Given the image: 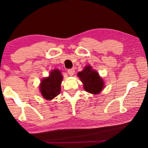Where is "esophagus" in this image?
Returning a JSON list of instances; mask_svg holds the SVG:
<instances>
[{
  "label": "esophagus",
  "mask_w": 148,
  "mask_h": 148,
  "mask_svg": "<svg viewBox=\"0 0 148 148\" xmlns=\"http://www.w3.org/2000/svg\"><path fill=\"white\" fill-rule=\"evenodd\" d=\"M74 68H71V69H69L67 70V72L70 75V76H72L74 74Z\"/></svg>",
  "instance_id": "esophagus-1"
}]
</instances>
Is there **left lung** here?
Wrapping results in <instances>:
<instances>
[{"label": "left lung", "instance_id": "obj_1", "mask_svg": "<svg viewBox=\"0 0 148 148\" xmlns=\"http://www.w3.org/2000/svg\"><path fill=\"white\" fill-rule=\"evenodd\" d=\"M84 84V88L87 92L93 94L99 93L103 87V82L99 76L98 72L92 70L91 66L85 67L84 70L77 73Z\"/></svg>", "mask_w": 148, "mask_h": 148}]
</instances>
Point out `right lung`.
<instances>
[{
    "instance_id": "obj_1",
    "label": "right lung",
    "mask_w": 148,
    "mask_h": 148,
    "mask_svg": "<svg viewBox=\"0 0 148 148\" xmlns=\"http://www.w3.org/2000/svg\"><path fill=\"white\" fill-rule=\"evenodd\" d=\"M63 76L57 69L51 72L48 77L42 80L40 85V90L44 98L51 100L59 95L61 91V83Z\"/></svg>"
}]
</instances>
